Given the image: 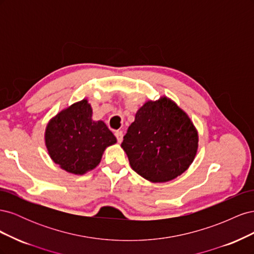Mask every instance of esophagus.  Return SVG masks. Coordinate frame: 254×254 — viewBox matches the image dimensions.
<instances>
[{
	"mask_svg": "<svg viewBox=\"0 0 254 254\" xmlns=\"http://www.w3.org/2000/svg\"><path fill=\"white\" fill-rule=\"evenodd\" d=\"M114 134H115V136H117L118 142L121 143V142L123 141V132H122V131H119V130H118V131H115Z\"/></svg>",
	"mask_w": 254,
	"mask_h": 254,
	"instance_id": "34e87169",
	"label": "esophagus"
}]
</instances>
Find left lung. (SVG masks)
<instances>
[{
  "mask_svg": "<svg viewBox=\"0 0 254 254\" xmlns=\"http://www.w3.org/2000/svg\"><path fill=\"white\" fill-rule=\"evenodd\" d=\"M198 132L189 115L166 96L146 102L128 127L122 148L130 166L153 183L171 181L193 163Z\"/></svg>",
  "mask_w": 254,
  "mask_h": 254,
  "instance_id": "8db88e82",
  "label": "left lung"
}]
</instances>
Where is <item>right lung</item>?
I'll return each mask as SVG.
<instances>
[{
    "mask_svg": "<svg viewBox=\"0 0 254 254\" xmlns=\"http://www.w3.org/2000/svg\"><path fill=\"white\" fill-rule=\"evenodd\" d=\"M88 99L61 110L45 129L44 140L51 159L63 170L83 175L99 164L105 149L117 137L103 121L92 120Z\"/></svg>",
    "mask_w": 254,
    "mask_h": 254,
    "instance_id": "right-lung-1",
    "label": "right lung"
}]
</instances>
